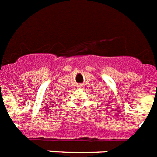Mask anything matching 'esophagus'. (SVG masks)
<instances>
[{
    "label": "esophagus",
    "mask_w": 157,
    "mask_h": 157,
    "mask_svg": "<svg viewBox=\"0 0 157 157\" xmlns=\"http://www.w3.org/2000/svg\"><path fill=\"white\" fill-rule=\"evenodd\" d=\"M78 86H79V87H82V84H78Z\"/></svg>",
    "instance_id": "34e87169"
}]
</instances>
